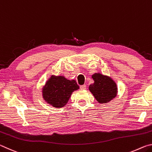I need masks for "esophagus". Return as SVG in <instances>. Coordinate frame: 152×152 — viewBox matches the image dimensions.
Returning a JSON list of instances; mask_svg holds the SVG:
<instances>
[{
    "instance_id": "esophagus-1",
    "label": "esophagus",
    "mask_w": 152,
    "mask_h": 152,
    "mask_svg": "<svg viewBox=\"0 0 152 152\" xmlns=\"http://www.w3.org/2000/svg\"><path fill=\"white\" fill-rule=\"evenodd\" d=\"M86 85L85 84H83V85H81L80 86V88L81 90H85L86 89Z\"/></svg>"
}]
</instances>
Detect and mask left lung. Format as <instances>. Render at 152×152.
<instances>
[{
    "label": "left lung",
    "instance_id": "1",
    "mask_svg": "<svg viewBox=\"0 0 152 152\" xmlns=\"http://www.w3.org/2000/svg\"><path fill=\"white\" fill-rule=\"evenodd\" d=\"M92 78L94 82L88 88L98 102L107 103L117 96V84L110 76L98 72L92 74Z\"/></svg>",
    "mask_w": 152,
    "mask_h": 152
}]
</instances>
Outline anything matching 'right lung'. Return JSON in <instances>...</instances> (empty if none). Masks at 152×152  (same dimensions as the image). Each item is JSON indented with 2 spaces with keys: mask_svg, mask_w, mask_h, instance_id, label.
Returning <instances> with one entry per match:
<instances>
[{
  "mask_svg": "<svg viewBox=\"0 0 152 152\" xmlns=\"http://www.w3.org/2000/svg\"><path fill=\"white\" fill-rule=\"evenodd\" d=\"M78 89L79 86L74 80L51 75L42 88V96L48 104L58 109L65 106L72 92Z\"/></svg>",
  "mask_w": 152,
  "mask_h": 152,
  "instance_id": "obj_1",
  "label": "right lung"
}]
</instances>
